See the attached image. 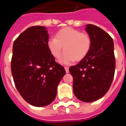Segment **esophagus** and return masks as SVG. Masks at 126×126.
<instances>
[{
	"mask_svg": "<svg viewBox=\"0 0 126 126\" xmlns=\"http://www.w3.org/2000/svg\"><path fill=\"white\" fill-rule=\"evenodd\" d=\"M65 69L66 73H69V67H65Z\"/></svg>",
	"mask_w": 126,
	"mask_h": 126,
	"instance_id": "esophagus-1",
	"label": "esophagus"
}]
</instances>
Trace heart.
Instances as JSON below:
<instances>
[{
	"label": "heart",
	"instance_id": "b5f03b06",
	"mask_svg": "<svg viewBox=\"0 0 126 126\" xmlns=\"http://www.w3.org/2000/svg\"><path fill=\"white\" fill-rule=\"evenodd\" d=\"M92 46L90 36L82 33L72 28H65L60 30L47 41V47L50 53L55 59L60 57L63 49L65 52L60 59V63L69 65L74 61L84 59L89 53Z\"/></svg>",
	"mask_w": 126,
	"mask_h": 126
}]
</instances>
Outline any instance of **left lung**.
<instances>
[{"label": "left lung", "instance_id": "8db88e82", "mask_svg": "<svg viewBox=\"0 0 126 126\" xmlns=\"http://www.w3.org/2000/svg\"><path fill=\"white\" fill-rule=\"evenodd\" d=\"M86 30L92 40L89 53L78 64L69 67L73 89L79 100L91 103L107 93L115 69L113 39L106 32L92 24Z\"/></svg>", "mask_w": 126, "mask_h": 126}]
</instances>
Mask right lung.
Wrapping results in <instances>:
<instances>
[{
	"mask_svg": "<svg viewBox=\"0 0 126 126\" xmlns=\"http://www.w3.org/2000/svg\"><path fill=\"white\" fill-rule=\"evenodd\" d=\"M48 33L44 26H32L21 33L13 46L11 72L18 92L26 102L44 107L55 100L65 74L47 47Z\"/></svg>",
	"mask_w": 126,
	"mask_h": 126,
	"instance_id": "right-lung-1",
	"label": "right lung"
}]
</instances>
